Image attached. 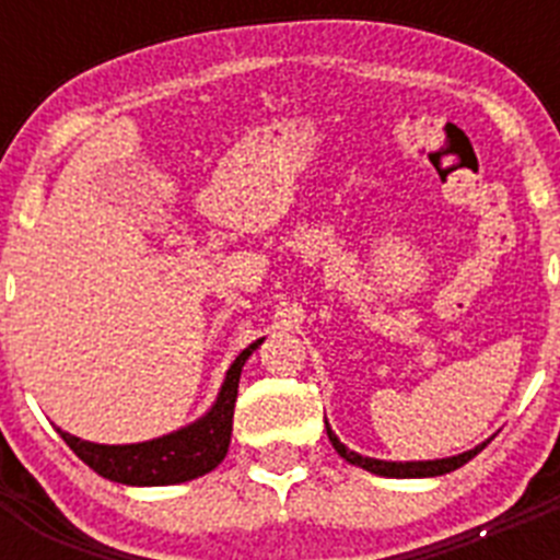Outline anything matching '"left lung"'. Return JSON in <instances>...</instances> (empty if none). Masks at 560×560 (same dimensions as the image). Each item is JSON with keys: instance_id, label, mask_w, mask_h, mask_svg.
<instances>
[{"instance_id": "obj_1", "label": "left lung", "mask_w": 560, "mask_h": 560, "mask_svg": "<svg viewBox=\"0 0 560 560\" xmlns=\"http://www.w3.org/2000/svg\"><path fill=\"white\" fill-rule=\"evenodd\" d=\"M325 429H328V440L334 443V448L339 452L341 459H348L350 465H359L364 471L370 474H378V477H398V479H409V477H440V474H448V471H457L459 465H465L468 459L477 457L479 452L485 448L477 446L471 452H463L457 457H446V459H420V463H387V459H375V457H361V454L350 452L334 432H330L328 420H325Z\"/></svg>"}]
</instances>
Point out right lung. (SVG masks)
<instances>
[{
	"label": "right lung",
	"instance_id": "right-lung-1",
	"mask_svg": "<svg viewBox=\"0 0 560 560\" xmlns=\"http://www.w3.org/2000/svg\"><path fill=\"white\" fill-rule=\"evenodd\" d=\"M264 339L252 341L249 348L241 350L232 368L226 370V378L221 384V393L212 404L210 412L199 418L190 427L179 432L162 434L156 440L145 443H131V446H101V443H89V440L75 438V434L61 432L67 443L83 463L97 471L101 477L122 485H176L187 479L205 477L210 474L221 459L226 457L232 434V415H235L237 398V381L244 370L246 359L252 350Z\"/></svg>",
	"mask_w": 560,
	"mask_h": 560
}]
</instances>
